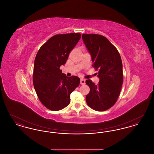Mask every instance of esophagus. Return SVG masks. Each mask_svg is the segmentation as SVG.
<instances>
[{
  "mask_svg": "<svg viewBox=\"0 0 154 154\" xmlns=\"http://www.w3.org/2000/svg\"><path fill=\"white\" fill-rule=\"evenodd\" d=\"M85 84V81L84 79H81L80 84L81 85H84Z\"/></svg>",
  "mask_w": 154,
  "mask_h": 154,
  "instance_id": "esophagus-1",
  "label": "esophagus"
}]
</instances>
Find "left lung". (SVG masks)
I'll return each instance as SVG.
<instances>
[{
    "label": "left lung",
    "mask_w": 154,
    "mask_h": 154,
    "mask_svg": "<svg viewBox=\"0 0 154 154\" xmlns=\"http://www.w3.org/2000/svg\"><path fill=\"white\" fill-rule=\"evenodd\" d=\"M82 38L100 79L97 85L91 80L85 81L90 88L86 102L93 110L106 111L115 104L120 94L123 83L121 58L116 47L106 37L83 34Z\"/></svg>",
    "instance_id": "left-lung-1"
}]
</instances>
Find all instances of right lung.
Instances as JSON below:
<instances>
[{"mask_svg":"<svg viewBox=\"0 0 154 154\" xmlns=\"http://www.w3.org/2000/svg\"><path fill=\"white\" fill-rule=\"evenodd\" d=\"M81 36L78 33L54 35L37 53L33 83L40 102L49 110L58 111L67 106L71 93L80 83L78 77L62 73L60 67L65 64Z\"/></svg>","mask_w":154,"mask_h":154,"instance_id":"1","label":"right lung"}]
</instances>
